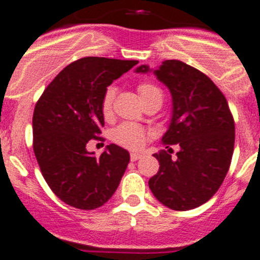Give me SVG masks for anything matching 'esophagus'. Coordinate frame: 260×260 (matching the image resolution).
I'll return each instance as SVG.
<instances>
[{"label": "esophagus", "instance_id": "obj_1", "mask_svg": "<svg viewBox=\"0 0 260 260\" xmlns=\"http://www.w3.org/2000/svg\"><path fill=\"white\" fill-rule=\"evenodd\" d=\"M141 156L142 154H140V152H132V154H131V160H132V161H136V160L141 159Z\"/></svg>", "mask_w": 260, "mask_h": 260}]
</instances>
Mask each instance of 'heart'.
Masks as SVG:
<instances>
[{"mask_svg": "<svg viewBox=\"0 0 260 260\" xmlns=\"http://www.w3.org/2000/svg\"><path fill=\"white\" fill-rule=\"evenodd\" d=\"M137 91L144 104L152 99H156V97H161V91L155 84L149 83V82H142L138 84ZM114 96H115V91L114 88L109 87L104 93L103 101H101V111L105 118H108L111 113ZM111 136L116 144L128 147V149H140L146 141L147 133L144 128L135 123H123L113 131Z\"/></svg>", "mask_w": 260, "mask_h": 260, "instance_id": "1", "label": "heart"}]
</instances>
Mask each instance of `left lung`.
I'll use <instances>...</instances> for the list:
<instances>
[{
	"mask_svg": "<svg viewBox=\"0 0 260 260\" xmlns=\"http://www.w3.org/2000/svg\"><path fill=\"white\" fill-rule=\"evenodd\" d=\"M152 72L172 94V119L161 142L178 145L177 159L166 150L154 156L159 171L149 187L160 203L173 210H190L207 203L230 169L235 145V122L224 94L200 70L166 60L155 70L140 65L136 73ZM168 151H172L169 149Z\"/></svg>",
	"mask_w": 260,
	"mask_h": 260,
	"instance_id": "left-lung-1",
	"label": "left lung"
}]
</instances>
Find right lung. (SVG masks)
Here are the masks:
<instances>
[{"label": "right lung", "mask_w": 260, "mask_h": 260, "mask_svg": "<svg viewBox=\"0 0 260 260\" xmlns=\"http://www.w3.org/2000/svg\"><path fill=\"white\" fill-rule=\"evenodd\" d=\"M138 61L83 57L72 62L43 91L33 113V150L52 192L77 209L91 210L113 196L129 163L115 144L94 156L87 151L104 127L101 101L113 81Z\"/></svg>", "instance_id": "right-lung-1"}]
</instances>
